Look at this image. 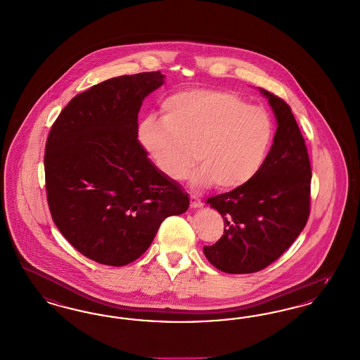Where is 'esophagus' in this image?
Listing matches in <instances>:
<instances>
[{
    "label": "esophagus",
    "mask_w": 360,
    "mask_h": 360,
    "mask_svg": "<svg viewBox=\"0 0 360 360\" xmlns=\"http://www.w3.org/2000/svg\"><path fill=\"white\" fill-rule=\"evenodd\" d=\"M191 207H192V208H202L203 203H202V200H200L198 196L191 195Z\"/></svg>",
    "instance_id": "1"
}]
</instances>
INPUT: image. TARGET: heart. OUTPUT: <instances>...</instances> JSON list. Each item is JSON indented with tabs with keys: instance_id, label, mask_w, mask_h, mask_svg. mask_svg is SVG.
Here are the masks:
<instances>
[{
	"instance_id": "1",
	"label": "heart",
	"mask_w": 360,
	"mask_h": 360,
	"mask_svg": "<svg viewBox=\"0 0 360 360\" xmlns=\"http://www.w3.org/2000/svg\"><path fill=\"white\" fill-rule=\"evenodd\" d=\"M162 120L149 115L139 126L141 148L157 171L172 181L189 174L195 187L215 183L235 189L259 172L274 126L265 109L224 90L189 89L162 102Z\"/></svg>"
}]
</instances>
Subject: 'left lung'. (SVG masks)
Returning <instances> with one entry per match:
<instances>
[{
	"instance_id": "left-lung-1",
	"label": "left lung",
	"mask_w": 360,
	"mask_h": 360,
	"mask_svg": "<svg viewBox=\"0 0 360 360\" xmlns=\"http://www.w3.org/2000/svg\"><path fill=\"white\" fill-rule=\"evenodd\" d=\"M277 131L259 172L231 192L205 203L224 220V233L205 258L224 273H255L280 258L296 240L309 217L311 162L289 105L264 89Z\"/></svg>"
}]
</instances>
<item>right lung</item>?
I'll list each match as a JSON object with an SVG mask.
<instances>
[{
	"label": "right lung",
	"mask_w": 360,
	"mask_h": 360,
	"mask_svg": "<svg viewBox=\"0 0 360 360\" xmlns=\"http://www.w3.org/2000/svg\"><path fill=\"white\" fill-rule=\"evenodd\" d=\"M164 75L108 79L74 96L48 136L47 200L63 236L98 264L125 266L148 250L162 220L189 207L137 140L145 96Z\"/></svg>",
	"instance_id": "obj_1"
}]
</instances>
